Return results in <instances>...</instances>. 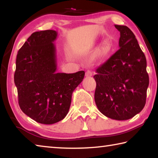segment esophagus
Here are the masks:
<instances>
[{"instance_id":"34e87169","label":"esophagus","mask_w":158,"mask_h":158,"mask_svg":"<svg viewBox=\"0 0 158 158\" xmlns=\"http://www.w3.org/2000/svg\"><path fill=\"white\" fill-rule=\"evenodd\" d=\"M93 75V72L90 70H87L86 73H85V77H91Z\"/></svg>"}]
</instances>
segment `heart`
<instances>
[{
    "label": "heart",
    "mask_w": 158,
    "mask_h": 158,
    "mask_svg": "<svg viewBox=\"0 0 158 158\" xmlns=\"http://www.w3.org/2000/svg\"><path fill=\"white\" fill-rule=\"evenodd\" d=\"M111 49V45L109 42H104L102 45L100 51H99L98 52V56L100 58H103L106 56L110 52Z\"/></svg>",
    "instance_id": "1"
}]
</instances>
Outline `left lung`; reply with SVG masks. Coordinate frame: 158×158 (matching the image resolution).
Instances as JSON below:
<instances>
[{
	"instance_id": "1",
	"label": "left lung",
	"mask_w": 158,
	"mask_h": 158,
	"mask_svg": "<svg viewBox=\"0 0 158 158\" xmlns=\"http://www.w3.org/2000/svg\"><path fill=\"white\" fill-rule=\"evenodd\" d=\"M114 26L121 35L120 49L96 69L95 101L105 116L125 121L143 109L149 77L146 56L132 31Z\"/></svg>"
}]
</instances>
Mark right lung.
Returning a JSON list of instances; mask_svg holds the SVG:
<instances>
[{
    "label": "right lung",
    "mask_w": 158,
    "mask_h": 158,
    "mask_svg": "<svg viewBox=\"0 0 158 158\" xmlns=\"http://www.w3.org/2000/svg\"><path fill=\"white\" fill-rule=\"evenodd\" d=\"M58 33L53 30L35 32L19 50L15 84L22 111L37 123L50 125L68 114L72 95L85 75L84 71L56 73Z\"/></svg>",
    "instance_id": "right-lung-1"
}]
</instances>
